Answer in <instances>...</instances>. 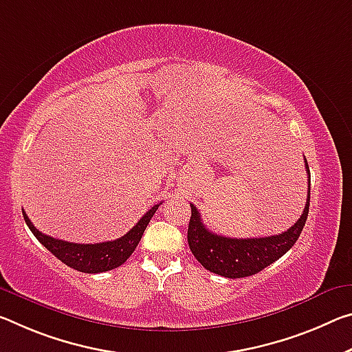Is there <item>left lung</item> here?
Wrapping results in <instances>:
<instances>
[{
  "instance_id": "1",
  "label": "left lung",
  "mask_w": 352,
  "mask_h": 352,
  "mask_svg": "<svg viewBox=\"0 0 352 352\" xmlns=\"http://www.w3.org/2000/svg\"><path fill=\"white\" fill-rule=\"evenodd\" d=\"M305 160V156H304ZM305 169L309 175V192L305 208L296 224L287 232L265 238H228L210 232L204 226L196 205L191 204V219L188 227V244L191 252L205 270L217 276L239 278L254 276L266 266L285 255L296 243L305 226L310 205V170L305 160Z\"/></svg>"
}]
</instances>
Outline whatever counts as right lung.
I'll return each mask as SVG.
<instances>
[{
    "label": "right lung",
    "mask_w": 352,
    "mask_h": 352,
    "mask_svg": "<svg viewBox=\"0 0 352 352\" xmlns=\"http://www.w3.org/2000/svg\"><path fill=\"white\" fill-rule=\"evenodd\" d=\"M158 205L150 208L138 224L131 228L126 235L114 239V241H104V243H96V244H78V243H69L63 241V239H56L53 236L43 235L37 228L32 226L30 217L23 211V217L26 226L30 230L34 233V236L45 246L50 252H52L56 258H59L67 266L74 267L76 271L87 272V274H97V272L111 271L114 267L124 265L133 252H135L136 246L141 241L144 235V230L148 226L150 219L158 210Z\"/></svg>",
    "instance_id": "add662e5"
}]
</instances>
